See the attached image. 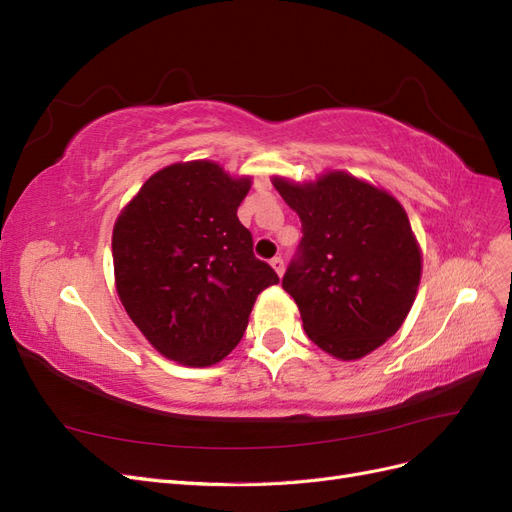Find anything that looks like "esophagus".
Returning a JSON list of instances; mask_svg holds the SVG:
<instances>
[{"instance_id":"obj_1","label":"esophagus","mask_w":512,"mask_h":512,"mask_svg":"<svg viewBox=\"0 0 512 512\" xmlns=\"http://www.w3.org/2000/svg\"><path fill=\"white\" fill-rule=\"evenodd\" d=\"M271 267L275 269V273L277 275H284V258L282 256H275V258H271Z\"/></svg>"}]
</instances>
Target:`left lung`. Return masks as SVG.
Returning a JSON list of instances; mask_svg holds the SVG:
<instances>
[{
  "label": "left lung",
  "mask_w": 512,
  "mask_h": 512,
  "mask_svg": "<svg viewBox=\"0 0 512 512\" xmlns=\"http://www.w3.org/2000/svg\"><path fill=\"white\" fill-rule=\"evenodd\" d=\"M301 220L282 280L303 329L335 359H361L404 324L421 282V250L397 200L348 173L314 183L273 179Z\"/></svg>",
  "instance_id": "left-lung-1"
}]
</instances>
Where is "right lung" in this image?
<instances>
[{
  "mask_svg": "<svg viewBox=\"0 0 512 512\" xmlns=\"http://www.w3.org/2000/svg\"><path fill=\"white\" fill-rule=\"evenodd\" d=\"M250 185L209 160L173 164L151 175L115 222L117 294L170 361H222L241 342L258 294L280 282L237 218Z\"/></svg>",
  "mask_w": 512,
  "mask_h": 512,
  "instance_id": "right-lung-1",
  "label": "right lung"
}]
</instances>
